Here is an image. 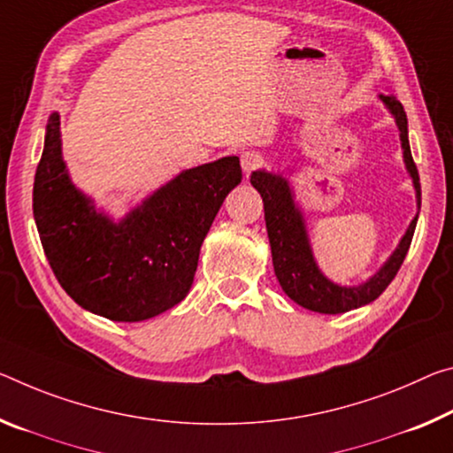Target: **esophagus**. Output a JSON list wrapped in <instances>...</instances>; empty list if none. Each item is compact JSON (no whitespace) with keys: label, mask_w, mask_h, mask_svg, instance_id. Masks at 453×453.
<instances>
[{"label":"esophagus","mask_w":453,"mask_h":453,"mask_svg":"<svg viewBox=\"0 0 453 453\" xmlns=\"http://www.w3.org/2000/svg\"><path fill=\"white\" fill-rule=\"evenodd\" d=\"M240 161H242V171H243V175H246V177L264 163L262 155L256 153V150H246V153H242Z\"/></svg>","instance_id":"obj_1"}]
</instances>
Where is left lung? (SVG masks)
Listing matches in <instances>:
<instances>
[{
  "mask_svg": "<svg viewBox=\"0 0 453 453\" xmlns=\"http://www.w3.org/2000/svg\"><path fill=\"white\" fill-rule=\"evenodd\" d=\"M379 100L393 114L395 125L399 128L403 163L413 181L415 199H418V213H415L411 224L405 229L403 238L399 240L393 254L363 284L341 286L322 274L317 260H314L303 207L296 203V197H294V189L288 179L282 173H272V171L265 169H257L250 177V183L254 185L264 201L265 229H268L272 264H274L278 282L282 286V290L288 294L290 300L312 312L341 314L372 303L391 284V280L397 274L401 264L405 260L409 246H411V238L415 226H418L421 207V185L418 167H415L411 157V149H409L407 114L403 111V104L395 96L379 95Z\"/></svg>",
  "mask_w": 453,
  "mask_h": 453,
  "instance_id": "8db88e82",
  "label": "left lung"
}]
</instances>
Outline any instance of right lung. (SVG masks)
Returning a JSON list of instances; mask_svg holds the SVG:
<instances>
[{
  "label": "right lung",
  "instance_id": "right-lung-1",
  "mask_svg": "<svg viewBox=\"0 0 453 453\" xmlns=\"http://www.w3.org/2000/svg\"><path fill=\"white\" fill-rule=\"evenodd\" d=\"M240 181L238 157H221L181 171L114 221L72 183L60 114L52 112L34 179V219L56 278L78 306L139 322L188 296L201 243Z\"/></svg>",
  "mask_w": 453,
  "mask_h": 453
}]
</instances>
